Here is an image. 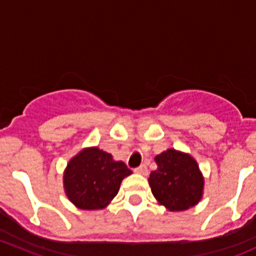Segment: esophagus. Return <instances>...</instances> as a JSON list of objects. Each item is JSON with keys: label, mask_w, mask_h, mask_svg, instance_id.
I'll use <instances>...</instances> for the list:
<instances>
[{"label": "esophagus", "mask_w": 256, "mask_h": 256, "mask_svg": "<svg viewBox=\"0 0 256 256\" xmlns=\"http://www.w3.org/2000/svg\"><path fill=\"white\" fill-rule=\"evenodd\" d=\"M147 167L144 166V164H141L140 167H138V168H135V174H142V176H146L147 174Z\"/></svg>", "instance_id": "1"}]
</instances>
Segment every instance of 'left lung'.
<instances>
[{"label":"left lung","mask_w":256,"mask_h":256,"mask_svg":"<svg viewBox=\"0 0 256 256\" xmlns=\"http://www.w3.org/2000/svg\"><path fill=\"white\" fill-rule=\"evenodd\" d=\"M156 171L148 178L152 194L170 212L194 207L203 197L204 177L190 154L168 148L154 157Z\"/></svg>","instance_id":"1"}]
</instances>
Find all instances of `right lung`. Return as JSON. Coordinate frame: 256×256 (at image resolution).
Segmentation results:
<instances>
[{
	"label": "right lung",
	"mask_w": 256,
	"mask_h": 256,
	"mask_svg": "<svg viewBox=\"0 0 256 256\" xmlns=\"http://www.w3.org/2000/svg\"><path fill=\"white\" fill-rule=\"evenodd\" d=\"M131 174L122 161H115L99 147H85L64 170V192L76 208L104 209L118 194L124 178Z\"/></svg>",
	"instance_id": "add662e5"
}]
</instances>
